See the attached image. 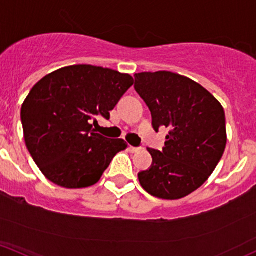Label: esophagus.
<instances>
[{"instance_id": "34e87169", "label": "esophagus", "mask_w": 256, "mask_h": 256, "mask_svg": "<svg viewBox=\"0 0 256 256\" xmlns=\"http://www.w3.org/2000/svg\"><path fill=\"white\" fill-rule=\"evenodd\" d=\"M128 150H130L131 153H136V152H138V150H141V148H140V147L130 146V147H128Z\"/></svg>"}]
</instances>
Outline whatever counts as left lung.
<instances>
[{
	"instance_id": "1",
	"label": "left lung",
	"mask_w": 256,
	"mask_h": 256,
	"mask_svg": "<svg viewBox=\"0 0 256 256\" xmlns=\"http://www.w3.org/2000/svg\"><path fill=\"white\" fill-rule=\"evenodd\" d=\"M135 90L150 108L156 132L168 128L163 150L147 148L152 166L140 172V184L156 198H185L208 179L222 158L224 110L202 86L173 72L136 74Z\"/></svg>"
}]
</instances>
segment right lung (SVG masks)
Wrapping results in <instances>:
<instances>
[{
    "label": "right lung",
    "mask_w": 256,
    "mask_h": 256,
    "mask_svg": "<svg viewBox=\"0 0 256 256\" xmlns=\"http://www.w3.org/2000/svg\"><path fill=\"white\" fill-rule=\"evenodd\" d=\"M134 84L130 74L74 64L46 74L20 110L26 148L42 173L66 189L92 186L128 144L96 132Z\"/></svg>",
    "instance_id": "1"
}]
</instances>
